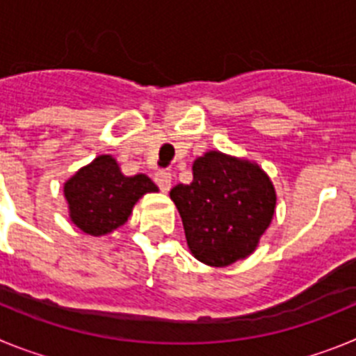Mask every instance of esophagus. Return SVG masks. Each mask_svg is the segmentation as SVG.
Wrapping results in <instances>:
<instances>
[{
  "mask_svg": "<svg viewBox=\"0 0 356 356\" xmlns=\"http://www.w3.org/2000/svg\"><path fill=\"white\" fill-rule=\"evenodd\" d=\"M171 181H172V176L169 171H159L155 175V184L159 185L162 193H168L169 188H171Z\"/></svg>",
  "mask_w": 356,
  "mask_h": 356,
  "instance_id": "esophagus-1",
  "label": "esophagus"
}]
</instances>
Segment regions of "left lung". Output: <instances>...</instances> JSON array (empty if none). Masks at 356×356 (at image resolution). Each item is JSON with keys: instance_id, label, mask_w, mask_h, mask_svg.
<instances>
[{"instance_id": "obj_1", "label": "left lung", "mask_w": 356, "mask_h": 356, "mask_svg": "<svg viewBox=\"0 0 356 356\" xmlns=\"http://www.w3.org/2000/svg\"><path fill=\"white\" fill-rule=\"evenodd\" d=\"M193 184L171 188L191 253L226 267L246 259L271 225L276 193L269 176L250 160L207 151L194 160Z\"/></svg>"}]
</instances>
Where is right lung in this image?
Returning a JSON list of instances; mask_svg holds the SVG:
<instances>
[{
    "instance_id": "add662e5",
    "label": "right lung",
    "mask_w": 356,
    "mask_h": 356,
    "mask_svg": "<svg viewBox=\"0 0 356 356\" xmlns=\"http://www.w3.org/2000/svg\"><path fill=\"white\" fill-rule=\"evenodd\" d=\"M156 191L159 187L146 175H122L110 155H99L64 184L71 221L94 237L124 225L135 203Z\"/></svg>"
}]
</instances>
